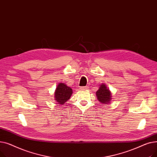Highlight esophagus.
Listing matches in <instances>:
<instances>
[{"mask_svg":"<svg viewBox=\"0 0 157 157\" xmlns=\"http://www.w3.org/2000/svg\"><path fill=\"white\" fill-rule=\"evenodd\" d=\"M88 86H81L80 87V89L81 90H86V89H88Z\"/></svg>","mask_w":157,"mask_h":157,"instance_id":"1","label":"esophagus"}]
</instances>
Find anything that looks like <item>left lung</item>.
Segmentation results:
<instances>
[{
  "label": "left lung",
  "instance_id": "1",
  "mask_svg": "<svg viewBox=\"0 0 157 157\" xmlns=\"http://www.w3.org/2000/svg\"><path fill=\"white\" fill-rule=\"evenodd\" d=\"M97 99L102 104H107L111 100V93L104 84H102L96 92Z\"/></svg>",
  "mask_w": 157,
  "mask_h": 157
}]
</instances>
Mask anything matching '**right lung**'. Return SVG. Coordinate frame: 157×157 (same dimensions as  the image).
Masks as SVG:
<instances>
[{"label": "right lung", "mask_w": 157, "mask_h": 157, "mask_svg": "<svg viewBox=\"0 0 157 157\" xmlns=\"http://www.w3.org/2000/svg\"><path fill=\"white\" fill-rule=\"evenodd\" d=\"M72 94V90L63 83H60L57 85L55 92V99L57 104H63L67 102Z\"/></svg>", "instance_id": "obj_1"}]
</instances>
